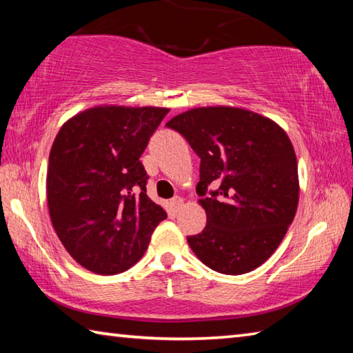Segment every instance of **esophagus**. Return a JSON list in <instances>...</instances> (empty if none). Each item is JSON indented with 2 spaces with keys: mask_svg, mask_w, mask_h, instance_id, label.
<instances>
[{
  "mask_svg": "<svg viewBox=\"0 0 353 353\" xmlns=\"http://www.w3.org/2000/svg\"><path fill=\"white\" fill-rule=\"evenodd\" d=\"M182 204H183V199L181 198V196H174V198L171 199V205H172V208H174V212H177L179 208L182 207Z\"/></svg>",
  "mask_w": 353,
  "mask_h": 353,
  "instance_id": "1",
  "label": "esophagus"
}]
</instances>
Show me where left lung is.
I'll list each match as a JSON object with an SVG mask.
<instances>
[{
  "label": "left lung",
  "mask_w": 353,
  "mask_h": 353,
  "mask_svg": "<svg viewBox=\"0 0 353 353\" xmlns=\"http://www.w3.org/2000/svg\"><path fill=\"white\" fill-rule=\"evenodd\" d=\"M166 126L201 159L196 193L207 225L187 238L191 250L221 274L254 271L279 248L297 210V160L288 135L272 119L229 105L196 107Z\"/></svg>",
  "instance_id": "left-lung-1"
}]
</instances>
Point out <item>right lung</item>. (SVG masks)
<instances>
[{"mask_svg":"<svg viewBox=\"0 0 353 353\" xmlns=\"http://www.w3.org/2000/svg\"><path fill=\"white\" fill-rule=\"evenodd\" d=\"M168 112L98 105L59 130L46 174L48 208L59 240L85 270L101 276L128 271L166 218L148 198L140 157Z\"/></svg>","mask_w":353,"mask_h":353,"instance_id":"right-lung-1","label":"right lung"}]
</instances>
